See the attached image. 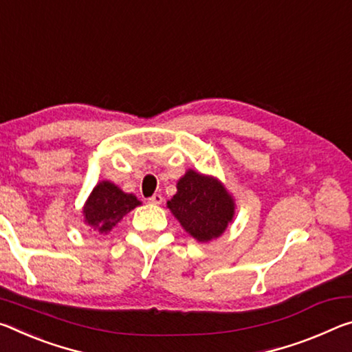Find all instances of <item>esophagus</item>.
I'll list each match as a JSON object with an SVG mask.
<instances>
[{
	"label": "esophagus",
	"mask_w": 352,
	"mask_h": 352,
	"mask_svg": "<svg viewBox=\"0 0 352 352\" xmlns=\"http://www.w3.org/2000/svg\"><path fill=\"white\" fill-rule=\"evenodd\" d=\"M161 202H163V196H161V194H153V196L148 199V204L152 205H160Z\"/></svg>",
	"instance_id": "1"
}]
</instances>
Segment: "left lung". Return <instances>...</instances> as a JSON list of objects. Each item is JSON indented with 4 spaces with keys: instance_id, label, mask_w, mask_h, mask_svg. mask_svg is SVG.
I'll return each instance as SVG.
<instances>
[{
    "instance_id": "8db88e82",
    "label": "left lung",
    "mask_w": 352,
    "mask_h": 352,
    "mask_svg": "<svg viewBox=\"0 0 352 352\" xmlns=\"http://www.w3.org/2000/svg\"><path fill=\"white\" fill-rule=\"evenodd\" d=\"M167 208L188 235L199 243L219 238L235 217V199L219 178L188 169L177 182Z\"/></svg>"
}]
</instances>
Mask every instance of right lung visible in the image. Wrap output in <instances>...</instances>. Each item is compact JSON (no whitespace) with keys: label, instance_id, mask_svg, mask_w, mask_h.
I'll use <instances>...</instances> for the list:
<instances>
[{"label":"right lung","instance_id":"right-lung-1","mask_svg":"<svg viewBox=\"0 0 352 352\" xmlns=\"http://www.w3.org/2000/svg\"><path fill=\"white\" fill-rule=\"evenodd\" d=\"M141 205L135 194L124 192L109 180L98 182L82 206V221L96 233H109L124 216Z\"/></svg>","mask_w":352,"mask_h":352}]
</instances>
